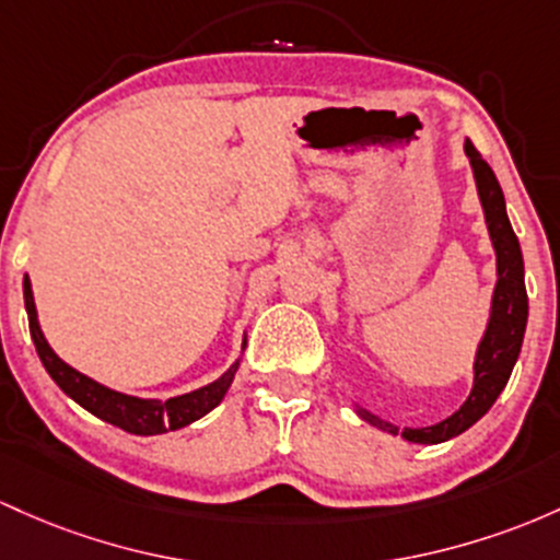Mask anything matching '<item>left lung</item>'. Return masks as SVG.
<instances>
[{
  "mask_svg": "<svg viewBox=\"0 0 560 560\" xmlns=\"http://www.w3.org/2000/svg\"><path fill=\"white\" fill-rule=\"evenodd\" d=\"M466 155L474 168L476 190H479V200L483 209V222H487L489 237H492L494 256H498V285L492 293V310H489V323L483 330L479 349H476L474 360V388H470L468 399L463 401L460 410L452 412L442 423L425 425V429H397L394 423L373 416L370 410L357 405V416L368 420L375 429L386 433H401V439L412 444H439L447 439L457 436V433L468 431L476 420L489 412L494 399L505 388L508 378L513 373L521 354V343H524L526 317H529V299H526L524 285V256H521V246L516 232L511 228V219L505 211V196L494 172L489 163L481 159L479 150L474 142L466 140Z\"/></svg>",
  "mask_w": 560,
  "mask_h": 560,
  "instance_id": "8db88e82",
  "label": "left lung"
}]
</instances>
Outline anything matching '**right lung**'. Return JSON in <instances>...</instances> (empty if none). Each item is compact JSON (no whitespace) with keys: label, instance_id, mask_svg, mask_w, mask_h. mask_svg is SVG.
<instances>
[{"label":"right lung","instance_id":"1","mask_svg":"<svg viewBox=\"0 0 560 560\" xmlns=\"http://www.w3.org/2000/svg\"><path fill=\"white\" fill-rule=\"evenodd\" d=\"M23 299H26L31 338H34L36 354H39L49 378L58 383L62 392L77 401V405L90 410L94 418L105 420V423L110 425H118V429H124L127 433H137V436H153V433L177 431L196 423L198 418H203L206 412H211L213 407L224 399V394H228L230 383L237 373V364H241V360H235V364H232L228 373L219 375V378L209 383V386H200L196 392L182 394V397H172L166 401L129 397V394L113 392V388L103 386V383L92 381L90 375L79 373L77 368H71V364L62 362L60 357L55 354L39 328L28 275L23 278ZM243 349H246V338H243Z\"/></svg>","mask_w":560,"mask_h":560}]
</instances>
